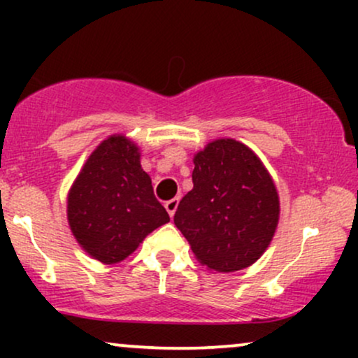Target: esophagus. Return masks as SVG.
Here are the masks:
<instances>
[{"label":"esophagus","mask_w":358,"mask_h":358,"mask_svg":"<svg viewBox=\"0 0 358 358\" xmlns=\"http://www.w3.org/2000/svg\"><path fill=\"white\" fill-rule=\"evenodd\" d=\"M178 203H180L178 196H175V199H171V200H168V202H165V208H166V212L170 213V217L175 215L176 208H178Z\"/></svg>","instance_id":"obj_1"}]
</instances>
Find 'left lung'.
I'll list each match as a JSON object with an SVG mask.
<instances>
[{
  "label": "left lung",
  "instance_id": "8db88e82",
  "mask_svg": "<svg viewBox=\"0 0 358 358\" xmlns=\"http://www.w3.org/2000/svg\"><path fill=\"white\" fill-rule=\"evenodd\" d=\"M193 188L175 225L196 261L217 273L249 268L264 254L279 222L273 176L244 143L220 138L193 156Z\"/></svg>",
  "mask_w": 358,
  "mask_h": 358
}]
</instances>
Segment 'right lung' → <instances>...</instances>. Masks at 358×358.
I'll list each match as a JSON object with an SVG mask.
<instances>
[{
  "label": "right lung",
  "mask_w": 358,
  "mask_h": 358,
  "mask_svg": "<svg viewBox=\"0 0 358 358\" xmlns=\"http://www.w3.org/2000/svg\"><path fill=\"white\" fill-rule=\"evenodd\" d=\"M67 219L80 248L102 264L124 261L148 234L170 222L136 143L113 134L90 153L69 190Z\"/></svg>",
  "instance_id": "add662e5"
}]
</instances>
